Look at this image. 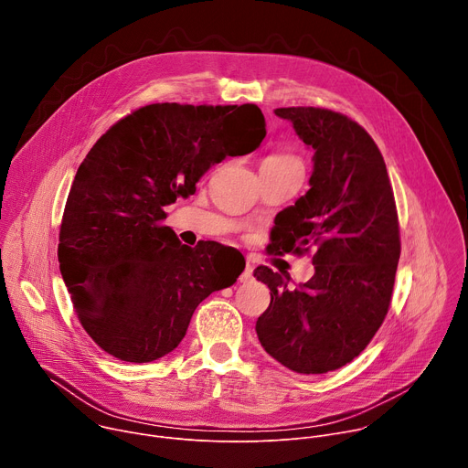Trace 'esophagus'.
I'll list each match as a JSON object with an SVG mask.
<instances>
[{"label": "esophagus", "instance_id": "34e87169", "mask_svg": "<svg viewBox=\"0 0 468 468\" xmlns=\"http://www.w3.org/2000/svg\"><path fill=\"white\" fill-rule=\"evenodd\" d=\"M253 278V266H251V262H246V266H244V272L240 274V282L242 283H246V282H250Z\"/></svg>", "mask_w": 468, "mask_h": 468}]
</instances>
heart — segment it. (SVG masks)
Instances as JSON below:
<instances>
[{"instance_id":"1","label":"heart","mask_w":468,"mask_h":468,"mask_svg":"<svg viewBox=\"0 0 468 468\" xmlns=\"http://www.w3.org/2000/svg\"><path fill=\"white\" fill-rule=\"evenodd\" d=\"M289 161H296L292 155H285V154H274L269 155L262 163H289Z\"/></svg>"}]
</instances>
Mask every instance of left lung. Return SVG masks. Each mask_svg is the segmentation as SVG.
I'll return each instance as SVG.
<instances>
[{
  "instance_id": "8db88e82",
  "label": "left lung",
  "mask_w": 468,
  "mask_h": 468,
  "mask_svg": "<svg viewBox=\"0 0 468 468\" xmlns=\"http://www.w3.org/2000/svg\"><path fill=\"white\" fill-rule=\"evenodd\" d=\"M314 150L311 188L278 213L269 253L316 248L314 276L289 291V274L257 266L271 305L255 324L261 346L298 374L354 361L390 305L399 259L394 194L381 152L348 116L320 107L274 111Z\"/></svg>"
}]
</instances>
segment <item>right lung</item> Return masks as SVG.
Listing matches in <instances>:
<instances>
[{"label":"right lung","mask_w":468,"mask_h":468,"mask_svg":"<svg viewBox=\"0 0 468 468\" xmlns=\"http://www.w3.org/2000/svg\"><path fill=\"white\" fill-rule=\"evenodd\" d=\"M266 135L253 103H152L98 139L74 177L58 231L62 280L92 341L150 363L183 341L196 307L244 266L215 240L194 248L163 226L165 207L196 192L213 165L251 154Z\"/></svg>","instance_id":"1"}]
</instances>
